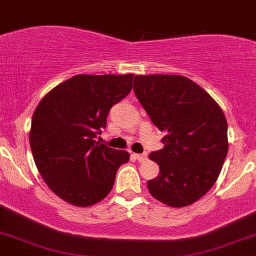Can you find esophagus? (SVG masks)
Returning <instances> with one entry per match:
<instances>
[{
  "instance_id": "1",
  "label": "esophagus",
  "mask_w": 256,
  "mask_h": 256,
  "mask_svg": "<svg viewBox=\"0 0 256 256\" xmlns=\"http://www.w3.org/2000/svg\"><path fill=\"white\" fill-rule=\"evenodd\" d=\"M134 156L138 162H144L147 160V153H134Z\"/></svg>"
}]
</instances>
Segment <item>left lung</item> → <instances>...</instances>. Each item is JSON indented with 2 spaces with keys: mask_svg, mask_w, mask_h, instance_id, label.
Returning <instances> with one entry per match:
<instances>
[{
  "mask_svg": "<svg viewBox=\"0 0 256 256\" xmlns=\"http://www.w3.org/2000/svg\"><path fill=\"white\" fill-rule=\"evenodd\" d=\"M134 90L150 119L166 134L148 156L160 176L150 195L170 207L196 202L214 186L228 152L227 120L205 90L178 74L135 76Z\"/></svg>",
  "mask_w": 256,
  "mask_h": 256,
  "instance_id": "8db88e82",
  "label": "left lung"
}]
</instances>
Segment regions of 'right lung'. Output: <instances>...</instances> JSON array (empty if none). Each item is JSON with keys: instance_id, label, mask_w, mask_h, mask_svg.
Returning a JSON list of instances; mask_svg holds the SVG:
<instances>
[{"instance_id": "obj_1", "label": "right lung", "mask_w": 256, "mask_h": 256, "mask_svg": "<svg viewBox=\"0 0 256 256\" xmlns=\"http://www.w3.org/2000/svg\"><path fill=\"white\" fill-rule=\"evenodd\" d=\"M134 74H77L38 104L29 132L34 162L48 186L74 206L87 207L110 192L126 150L96 142L109 110L132 90Z\"/></svg>"}]
</instances>
